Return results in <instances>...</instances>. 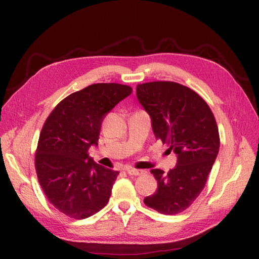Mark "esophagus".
I'll return each mask as SVG.
<instances>
[{
  "label": "esophagus",
  "instance_id": "34e87169",
  "mask_svg": "<svg viewBox=\"0 0 259 259\" xmlns=\"http://www.w3.org/2000/svg\"><path fill=\"white\" fill-rule=\"evenodd\" d=\"M126 172L130 176H140L144 174V170H137V169H126Z\"/></svg>",
  "mask_w": 259,
  "mask_h": 259
}]
</instances>
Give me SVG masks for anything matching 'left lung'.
Here are the masks:
<instances>
[{
	"label": "left lung",
	"instance_id": "8db88e82",
	"mask_svg": "<svg viewBox=\"0 0 259 259\" xmlns=\"http://www.w3.org/2000/svg\"><path fill=\"white\" fill-rule=\"evenodd\" d=\"M137 98L151 119L156 139L168 144L177 163L168 174L152 169L158 184L144 202L160 213L176 214L200 195L219 152L218 126L203 99L169 81L137 85Z\"/></svg>",
	"mask_w": 259,
	"mask_h": 259
}]
</instances>
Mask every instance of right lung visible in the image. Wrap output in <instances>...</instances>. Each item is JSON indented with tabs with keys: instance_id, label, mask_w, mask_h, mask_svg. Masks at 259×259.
I'll use <instances>...</instances> for the list:
<instances>
[{
	"instance_id": "1",
	"label": "right lung",
	"mask_w": 259,
	"mask_h": 259,
	"mask_svg": "<svg viewBox=\"0 0 259 259\" xmlns=\"http://www.w3.org/2000/svg\"><path fill=\"white\" fill-rule=\"evenodd\" d=\"M118 83H96L70 95L49 115L38 138L35 169L47 198L59 211L84 219L107 205L119 171L89 156L104 117L131 95Z\"/></svg>"
}]
</instances>
